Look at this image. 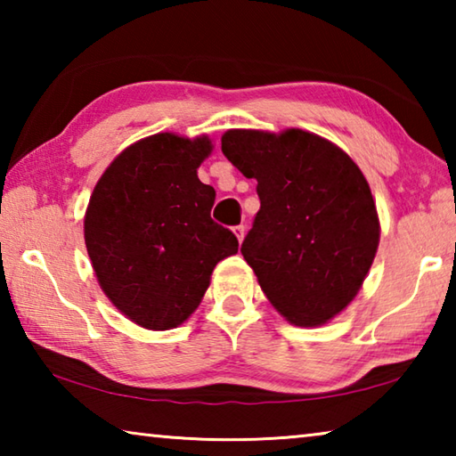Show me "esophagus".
I'll return each mask as SVG.
<instances>
[{"label":"esophagus","mask_w":456,"mask_h":456,"mask_svg":"<svg viewBox=\"0 0 456 456\" xmlns=\"http://www.w3.org/2000/svg\"><path fill=\"white\" fill-rule=\"evenodd\" d=\"M233 231H235V235L239 239V243H241L243 237H245V225H237V227H233Z\"/></svg>","instance_id":"esophagus-1"}]
</instances>
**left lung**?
Returning <instances> with one entry per match:
<instances>
[{"label":"left lung","mask_w":456,"mask_h":456,"mask_svg":"<svg viewBox=\"0 0 456 456\" xmlns=\"http://www.w3.org/2000/svg\"><path fill=\"white\" fill-rule=\"evenodd\" d=\"M221 151L257 181L261 207L241 253L285 320L320 326L356 297L380 223L356 163L318 134L227 130Z\"/></svg>","instance_id":"1"}]
</instances>
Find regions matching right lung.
<instances>
[{"mask_svg": "<svg viewBox=\"0 0 456 456\" xmlns=\"http://www.w3.org/2000/svg\"><path fill=\"white\" fill-rule=\"evenodd\" d=\"M211 141L160 133L122 151L92 192L84 239L100 288L128 320L171 330L197 310L215 265L239 249L211 219L197 168Z\"/></svg>", "mask_w": 456, "mask_h": 456, "instance_id": "obj_1", "label": "right lung"}]
</instances>
